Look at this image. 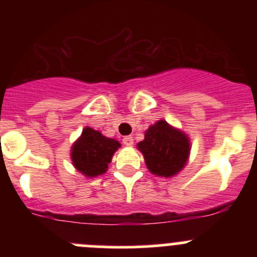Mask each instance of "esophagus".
<instances>
[{
	"mask_svg": "<svg viewBox=\"0 0 257 257\" xmlns=\"http://www.w3.org/2000/svg\"><path fill=\"white\" fill-rule=\"evenodd\" d=\"M133 143H134V139L132 136H126L123 138V144L126 145V147H132Z\"/></svg>",
	"mask_w": 257,
	"mask_h": 257,
	"instance_id": "obj_1",
	"label": "esophagus"
}]
</instances>
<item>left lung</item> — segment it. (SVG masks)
Returning <instances> with one entry per match:
<instances>
[{
  "instance_id": "left-lung-1",
  "label": "left lung",
  "mask_w": 257,
  "mask_h": 257,
  "mask_svg": "<svg viewBox=\"0 0 257 257\" xmlns=\"http://www.w3.org/2000/svg\"><path fill=\"white\" fill-rule=\"evenodd\" d=\"M148 169L160 177H173L180 172L188 160L190 144L188 137L165 120H159L145 132L138 143Z\"/></svg>"
}]
</instances>
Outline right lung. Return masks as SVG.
<instances>
[{"instance_id":"add662e5","label":"right lung","mask_w":257,"mask_h":257,"mask_svg":"<svg viewBox=\"0 0 257 257\" xmlns=\"http://www.w3.org/2000/svg\"><path fill=\"white\" fill-rule=\"evenodd\" d=\"M120 147L115 139L105 138L100 132L87 128L72 147L73 165L87 177H97L107 172L115 150Z\"/></svg>"}]
</instances>
